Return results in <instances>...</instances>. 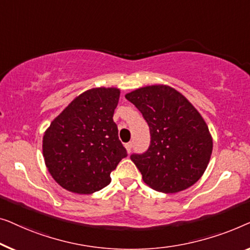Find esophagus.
<instances>
[{"label":"esophagus","mask_w":250,"mask_h":250,"mask_svg":"<svg viewBox=\"0 0 250 250\" xmlns=\"http://www.w3.org/2000/svg\"><path fill=\"white\" fill-rule=\"evenodd\" d=\"M125 147L126 148V152L130 153V152H131V148H132V143L129 142V143L125 144Z\"/></svg>","instance_id":"1"}]
</instances>
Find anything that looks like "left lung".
I'll list each match as a JSON object with an SVG mask.
<instances>
[{
	"label": "left lung",
	"instance_id": "obj_1",
	"mask_svg": "<svg viewBox=\"0 0 250 250\" xmlns=\"http://www.w3.org/2000/svg\"><path fill=\"white\" fill-rule=\"evenodd\" d=\"M125 98L149 126L148 149L130 156L144 182L154 190L174 194L198 181L208 165L213 140L190 102L164 85L143 87Z\"/></svg>",
	"mask_w": 250,
	"mask_h": 250
}]
</instances>
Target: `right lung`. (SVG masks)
<instances>
[{"label":"right lung","instance_id":"add662e5","mask_svg":"<svg viewBox=\"0 0 250 250\" xmlns=\"http://www.w3.org/2000/svg\"><path fill=\"white\" fill-rule=\"evenodd\" d=\"M120 90L93 88L76 97L44 133L43 155L52 177L66 190L93 194L111 182L126 150L113 121Z\"/></svg>","mask_w":250,"mask_h":250}]
</instances>
